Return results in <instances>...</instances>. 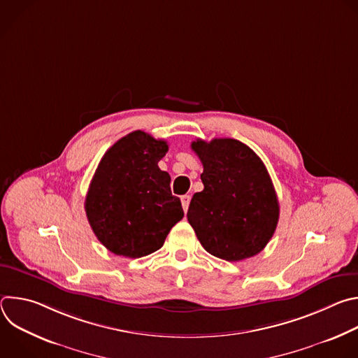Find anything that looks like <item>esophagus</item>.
<instances>
[{
    "instance_id": "esophagus-1",
    "label": "esophagus",
    "mask_w": 358,
    "mask_h": 358,
    "mask_svg": "<svg viewBox=\"0 0 358 358\" xmlns=\"http://www.w3.org/2000/svg\"><path fill=\"white\" fill-rule=\"evenodd\" d=\"M189 201H191V196H189V195H181V203H182V210H184V213H187V211H188Z\"/></svg>"
}]
</instances>
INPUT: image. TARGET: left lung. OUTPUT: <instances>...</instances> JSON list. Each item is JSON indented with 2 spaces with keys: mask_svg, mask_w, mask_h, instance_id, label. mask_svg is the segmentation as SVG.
<instances>
[{
  "mask_svg": "<svg viewBox=\"0 0 358 358\" xmlns=\"http://www.w3.org/2000/svg\"><path fill=\"white\" fill-rule=\"evenodd\" d=\"M191 148L203 167V189L192 195L187 213L198 241L228 262L258 255L279 221V201L265 164L235 138H198Z\"/></svg>",
  "mask_w": 358,
  "mask_h": 358,
  "instance_id": "obj_1",
  "label": "left lung"
}]
</instances>
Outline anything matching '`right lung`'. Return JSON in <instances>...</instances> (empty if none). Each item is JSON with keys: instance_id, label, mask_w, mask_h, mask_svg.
Masks as SVG:
<instances>
[{"instance_id": "right-lung-1", "label": "right lung", "mask_w": 358, "mask_h": 358, "mask_svg": "<svg viewBox=\"0 0 358 358\" xmlns=\"http://www.w3.org/2000/svg\"><path fill=\"white\" fill-rule=\"evenodd\" d=\"M167 151V141L137 130L101 157L85 210L96 238L115 255L136 259L156 252L182 220L181 201L171 194V178L159 167Z\"/></svg>"}]
</instances>
